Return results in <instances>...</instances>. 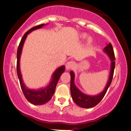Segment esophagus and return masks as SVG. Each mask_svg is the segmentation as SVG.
I'll use <instances>...</instances> for the list:
<instances>
[{
  "label": "esophagus",
  "mask_w": 131,
  "mask_h": 131,
  "mask_svg": "<svg viewBox=\"0 0 131 131\" xmlns=\"http://www.w3.org/2000/svg\"><path fill=\"white\" fill-rule=\"evenodd\" d=\"M75 67V63L73 61H68L66 64V68L67 70H70Z\"/></svg>",
  "instance_id": "34e87169"
}]
</instances>
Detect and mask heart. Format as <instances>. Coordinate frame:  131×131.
<instances>
[{"mask_svg": "<svg viewBox=\"0 0 131 131\" xmlns=\"http://www.w3.org/2000/svg\"><path fill=\"white\" fill-rule=\"evenodd\" d=\"M86 37H87V35L85 34H81V35H80V36H79V39H81V40H84V39H85ZM92 38L90 37H88V39H87V45H88V46H90L91 43H92Z\"/></svg>", "mask_w": 131, "mask_h": 131, "instance_id": "1", "label": "heart"}]
</instances>
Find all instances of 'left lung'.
<instances>
[{"instance_id": "8db88e82", "label": "left lung", "mask_w": 131, "mask_h": 131, "mask_svg": "<svg viewBox=\"0 0 131 131\" xmlns=\"http://www.w3.org/2000/svg\"><path fill=\"white\" fill-rule=\"evenodd\" d=\"M103 52L105 53L110 60V70L109 77L108 82L104 89L100 93L96 95H89L82 92L75 84V73L73 71H70V74L71 76L70 92L73 101L79 106L84 108H90L96 106L102 100L105 96L108 88L110 85L114 72L115 62V55L113 47L110 43L103 49Z\"/></svg>"}]
</instances>
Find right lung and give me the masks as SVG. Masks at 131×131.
<instances>
[{"mask_svg": "<svg viewBox=\"0 0 131 131\" xmlns=\"http://www.w3.org/2000/svg\"><path fill=\"white\" fill-rule=\"evenodd\" d=\"M47 25V24H42L38 25V26H34V27L31 28L30 30H29L22 37L20 43H19V47H18V51H17V74H18V79H19V82H20L21 88L22 91H23L26 100L34 105H44L52 98V96L54 93L58 80L62 73L65 70V67L64 65H61V67H58L52 74L51 80L48 83V84L46 87H42L39 89H30L26 87L25 83L23 82V77H22L20 70V58L25 40H26L28 35L30 34L31 31L37 30V29L42 28L43 26Z\"/></svg>", "mask_w": 131, "mask_h": 131, "instance_id": "obj_1", "label": "right lung"}]
</instances>
